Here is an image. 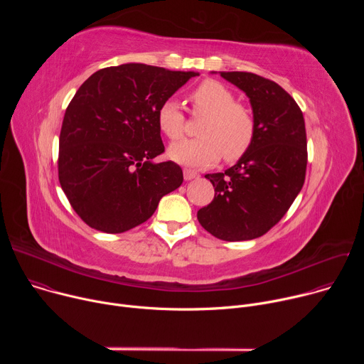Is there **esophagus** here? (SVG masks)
<instances>
[{"instance_id": "34e87169", "label": "esophagus", "mask_w": 364, "mask_h": 364, "mask_svg": "<svg viewBox=\"0 0 364 364\" xmlns=\"http://www.w3.org/2000/svg\"><path fill=\"white\" fill-rule=\"evenodd\" d=\"M183 174H184V180H186V181H190V180L198 178V173H197V171H194V170H190V168H184Z\"/></svg>"}]
</instances>
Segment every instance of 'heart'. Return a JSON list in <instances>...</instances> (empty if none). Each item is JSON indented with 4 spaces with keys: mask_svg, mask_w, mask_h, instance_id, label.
Instances as JSON below:
<instances>
[{
    "mask_svg": "<svg viewBox=\"0 0 364 364\" xmlns=\"http://www.w3.org/2000/svg\"><path fill=\"white\" fill-rule=\"evenodd\" d=\"M190 102L196 115L205 117L198 127L200 138L171 145L170 159L188 167H210L222 155L226 163L245 157L256 136V121L249 108L236 102L235 93L220 82L207 79L193 89ZM157 122L168 139L183 138L186 118L176 102L163 103Z\"/></svg>",
    "mask_w": 364,
    "mask_h": 364,
    "instance_id": "obj_1",
    "label": "heart"
}]
</instances>
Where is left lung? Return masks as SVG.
I'll return each mask as SVG.
<instances>
[{
    "mask_svg": "<svg viewBox=\"0 0 364 364\" xmlns=\"http://www.w3.org/2000/svg\"><path fill=\"white\" fill-rule=\"evenodd\" d=\"M250 100L256 136L249 152L225 173L205 174L215 198L197 212L218 239L265 235L288 212L305 181L306 134L302 112L278 83L249 72H220Z\"/></svg>",
    "mask_w": 364,
    "mask_h": 364,
    "instance_id": "1",
    "label": "left lung"
}]
</instances>
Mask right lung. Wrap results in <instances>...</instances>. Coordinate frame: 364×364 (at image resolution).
Here are the masks:
<instances>
[{"mask_svg":"<svg viewBox=\"0 0 364 364\" xmlns=\"http://www.w3.org/2000/svg\"><path fill=\"white\" fill-rule=\"evenodd\" d=\"M196 72L127 63L95 72L66 109L59 138V181L92 229L122 233L146 222L163 196L183 183L164 152L160 107Z\"/></svg>","mask_w":364,"mask_h":364,"instance_id":"1","label":"right lung"}]
</instances>
